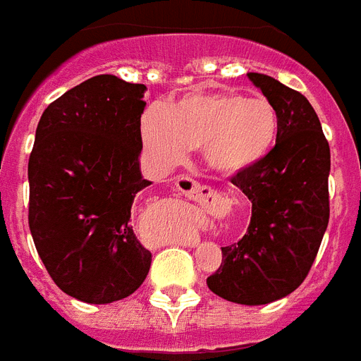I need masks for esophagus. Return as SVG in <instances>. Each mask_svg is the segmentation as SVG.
Masks as SVG:
<instances>
[{
	"instance_id": "obj_1",
	"label": "esophagus",
	"mask_w": 361,
	"mask_h": 361,
	"mask_svg": "<svg viewBox=\"0 0 361 361\" xmlns=\"http://www.w3.org/2000/svg\"><path fill=\"white\" fill-rule=\"evenodd\" d=\"M174 187L178 190V195L185 196L192 202H209L213 190L209 187H202L198 181H195L189 176H178L174 181Z\"/></svg>"
}]
</instances>
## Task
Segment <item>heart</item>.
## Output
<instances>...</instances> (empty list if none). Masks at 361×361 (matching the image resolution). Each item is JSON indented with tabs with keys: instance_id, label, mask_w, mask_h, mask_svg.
<instances>
[{
	"instance_id": "obj_1",
	"label": "heart",
	"mask_w": 361,
	"mask_h": 361,
	"mask_svg": "<svg viewBox=\"0 0 361 361\" xmlns=\"http://www.w3.org/2000/svg\"><path fill=\"white\" fill-rule=\"evenodd\" d=\"M140 140L159 166H174L189 148H200L209 169L239 174L271 155L280 135V114L265 96L235 90H200L140 116Z\"/></svg>"
}]
</instances>
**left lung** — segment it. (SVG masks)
Returning a JSON list of instances; mask_svg holds the SVG:
<instances>
[{"mask_svg":"<svg viewBox=\"0 0 361 361\" xmlns=\"http://www.w3.org/2000/svg\"><path fill=\"white\" fill-rule=\"evenodd\" d=\"M276 105L280 135L271 155L231 183L252 202L241 241L222 247L207 287L230 302L257 306L293 293L317 256L330 219V146L312 104L265 74H248Z\"/></svg>","mask_w":361,"mask_h":361,"instance_id":"1","label":"left lung"}]
</instances>
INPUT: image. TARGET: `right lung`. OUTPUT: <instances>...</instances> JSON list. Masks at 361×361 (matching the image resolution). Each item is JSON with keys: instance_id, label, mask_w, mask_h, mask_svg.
Masks as SVG:
<instances>
[{"instance_id": "obj_1", "label": "right lung", "mask_w": 361, "mask_h": 361, "mask_svg": "<svg viewBox=\"0 0 361 361\" xmlns=\"http://www.w3.org/2000/svg\"><path fill=\"white\" fill-rule=\"evenodd\" d=\"M146 87L96 75L46 107L29 155V230L59 289L89 304L130 297L152 254L131 206L150 181L139 169Z\"/></svg>"}]
</instances>
